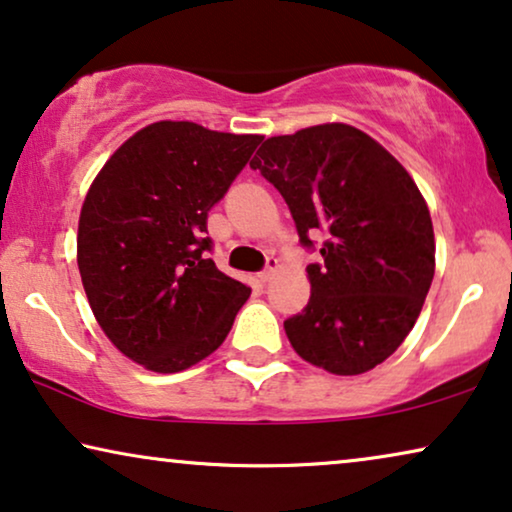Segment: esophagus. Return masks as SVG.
I'll return each mask as SVG.
<instances>
[{"label":"esophagus","instance_id":"34e87169","mask_svg":"<svg viewBox=\"0 0 512 512\" xmlns=\"http://www.w3.org/2000/svg\"><path fill=\"white\" fill-rule=\"evenodd\" d=\"M277 265H279V261H277L275 256H268V258H265V268H263L261 272H258V282H263V284L268 282V279H270L272 275H275Z\"/></svg>","mask_w":512,"mask_h":512}]
</instances>
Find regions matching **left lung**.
<instances>
[{"label":"left lung","mask_w":512,"mask_h":512,"mask_svg":"<svg viewBox=\"0 0 512 512\" xmlns=\"http://www.w3.org/2000/svg\"><path fill=\"white\" fill-rule=\"evenodd\" d=\"M249 167L282 193L300 244L321 254L307 265L310 303L284 321L293 349L335 375L389 359L436 268L429 207L405 167L342 123L265 139Z\"/></svg>","instance_id":"1"}]
</instances>
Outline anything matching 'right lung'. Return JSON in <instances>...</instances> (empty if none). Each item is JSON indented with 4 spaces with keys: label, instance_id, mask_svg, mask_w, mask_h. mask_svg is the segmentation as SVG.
<instances>
[{
    "label": "right lung",
    "instance_id": "right-lung-1",
    "mask_svg": "<svg viewBox=\"0 0 512 512\" xmlns=\"http://www.w3.org/2000/svg\"><path fill=\"white\" fill-rule=\"evenodd\" d=\"M261 135L160 121L132 135L90 186L79 272L107 338L153 373H179L226 340L251 289L216 268L207 214Z\"/></svg>",
    "mask_w": 512,
    "mask_h": 512
}]
</instances>
